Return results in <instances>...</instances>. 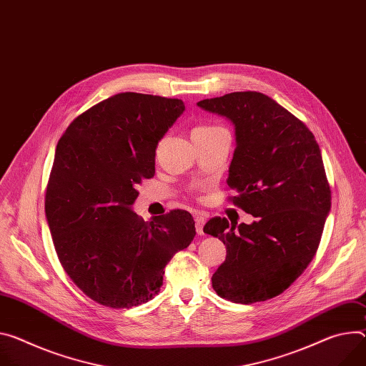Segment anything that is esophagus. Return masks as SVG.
<instances>
[{
    "label": "esophagus",
    "instance_id": "esophagus-1",
    "mask_svg": "<svg viewBox=\"0 0 366 366\" xmlns=\"http://www.w3.org/2000/svg\"><path fill=\"white\" fill-rule=\"evenodd\" d=\"M204 224H206L204 217H202V216L195 217V230L198 235H204Z\"/></svg>",
    "mask_w": 366,
    "mask_h": 366
}]
</instances>
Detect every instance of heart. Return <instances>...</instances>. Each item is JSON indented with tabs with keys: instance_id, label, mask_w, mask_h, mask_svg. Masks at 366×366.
Listing matches in <instances>:
<instances>
[{
	"instance_id": "obj_1",
	"label": "heart",
	"mask_w": 366,
	"mask_h": 366,
	"mask_svg": "<svg viewBox=\"0 0 366 366\" xmlns=\"http://www.w3.org/2000/svg\"><path fill=\"white\" fill-rule=\"evenodd\" d=\"M222 127L217 125H202V127H197L192 132H207V131H214V129H220Z\"/></svg>"
}]
</instances>
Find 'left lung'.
I'll return each mask as SVG.
<instances>
[{"mask_svg": "<svg viewBox=\"0 0 366 366\" xmlns=\"http://www.w3.org/2000/svg\"><path fill=\"white\" fill-rule=\"evenodd\" d=\"M235 125L237 149L227 185L230 202L252 214L251 224L213 217L204 234L226 245L212 277L220 297L237 304L285 292L312 261L331 207L320 146L308 127L258 92H234L197 104Z\"/></svg>", "mask_w": 366, "mask_h": 366, "instance_id": "1", "label": "left lung"}]
</instances>
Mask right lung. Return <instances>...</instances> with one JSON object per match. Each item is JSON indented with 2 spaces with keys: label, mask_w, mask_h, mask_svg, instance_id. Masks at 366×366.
Returning a JSON list of instances; mask_svg holds the SVG:
<instances>
[{
  "label": "right lung",
  "mask_w": 366,
  "mask_h": 366,
  "mask_svg": "<svg viewBox=\"0 0 366 366\" xmlns=\"http://www.w3.org/2000/svg\"><path fill=\"white\" fill-rule=\"evenodd\" d=\"M185 105L181 99L118 93L79 115L55 150L45 213L65 273L109 308L154 297L166 264L195 237L185 210L144 222L131 210L137 185L154 175L159 140Z\"/></svg>",
  "instance_id": "right-lung-1"
}]
</instances>
